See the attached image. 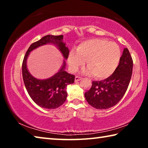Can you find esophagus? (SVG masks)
Instances as JSON below:
<instances>
[{
  "mask_svg": "<svg viewBox=\"0 0 148 148\" xmlns=\"http://www.w3.org/2000/svg\"><path fill=\"white\" fill-rule=\"evenodd\" d=\"M82 78L79 76H76L75 77V82H78L79 80H81Z\"/></svg>",
  "mask_w": 148,
  "mask_h": 148,
  "instance_id": "1",
  "label": "esophagus"
}]
</instances>
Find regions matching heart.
<instances>
[{"label": "heart", "instance_id": "heart-1", "mask_svg": "<svg viewBox=\"0 0 148 148\" xmlns=\"http://www.w3.org/2000/svg\"><path fill=\"white\" fill-rule=\"evenodd\" d=\"M121 50L117 44L106 40L91 39L80 44L76 52L72 51L69 64L72 72L87 62V72L98 79H105L114 73L119 63Z\"/></svg>", "mask_w": 148, "mask_h": 148}]
</instances>
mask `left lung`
<instances>
[{
  "label": "left lung",
  "instance_id": "left-lung-1",
  "mask_svg": "<svg viewBox=\"0 0 148 148\" xmlns=\"http://www.w3.org/2000/svg\"><path fill=\"white\" fill-rule=\"evenodd\" d=\"M133 61L129 49L125 48L117 69L111 76L101 81H93L85 97L91 106L99 110L115 106L124 96L131 81Z\"/></svg>",
  "mask_w": 148,
  "mask_h": 148
}]
</instances>
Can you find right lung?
Returning <instances> with one entry per match:
<instances>
[{
    "instance_id": "right-lung-1",
    "label": "right lung",
    "mask_w": 148,
    "mask_h": 148,
    "mask_svg": "<svg viewBox=\"0 0 148 148\" xmlns=\"http://www.w3.org/2000/svg\"><path fill=\"white\" fill-rule=\"evenodd\" d=\"M63 36L46 35L32 43L25 53L22 63V75L25 86L29 96L35 103L39 106L47 109L57 108L64 103L66 99V87L73 84L74 75L64 71L65 61L60 71L51 77L46 79H38L34 77L29 73L27 67V59L30 52L42 45L52 43L58 46L60 51L65 59L69 55V50L62 42Z\"/></svg>"
}]
</instances>
